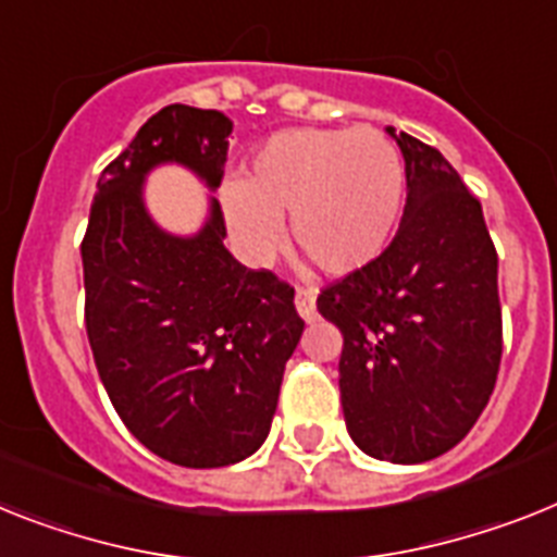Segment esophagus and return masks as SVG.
<instances>
[{"mask_svg":"<svg viewBox=\"0 0 557 557\" xmlns=\"http://www.w3.org/2000/svg\"><path fill=\"white\" fill-rule=\"evenodd\" d=\"M294 302H297V314L302 317L306 322H311L317 317V292L314 288H297V297H294Z\"/></svg>","mask_w":557,"mask_h":557,"instance_id":"1","label":"esophagus"}]
</instances>
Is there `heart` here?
Returning <instances> with one entry per match:
<instances>
[{
	"label": "heart",
	"mask_w": 557,
	"mask_h": 557,
	"mask_svg": "<svg viewBox=\"0 0 557 557\" xmlns=\"http://www.w3.org/2000/svg\"><path fill=\"white\" fill-rule=\"evenodd\" d=\"M405 163L380 129H280L255 149L243 184L223 189L232 243L265 265L286 243L331 277H348L380 260L405 212Z\"/></svg>",
	"instance_id": "1"
}]
</instances>
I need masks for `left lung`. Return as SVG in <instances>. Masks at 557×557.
<instances>
[{"label": "left lung", "mask_w": 557, "mask_h": 557, "mask_svg": "<svg viewBox=\"0 0 557 557\" xmlns=\"http://www.w3.org/2000/svg\"><path fill=\"white\" fill-rule=\"evenodd\" d=\"M408 200L380 260L317 297L343 331L339 394L354 445L422 465L470 433L502 362L498 255L481 203L438 149L387 127Z\"/></svg>", "instance_id": "left-lung-1"}]
</instances>
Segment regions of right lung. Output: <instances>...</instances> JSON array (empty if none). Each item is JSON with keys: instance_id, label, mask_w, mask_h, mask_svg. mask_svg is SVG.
Listing matches in <instances>:
<instances>
[{"instance_id": "add662e5", "label": "right lung", "mask_w": 557, "mask_h": 557, "mask_svg": "<svg viewBox=\"0 0 557 557\" xmlns=\"http://www.w3.org/2000/svg\"><path fill=\"white\" fill-rule=\"evenodd\" d=\"M232 127L218 110L156 112L98 177L82 243L84 322L112 408L147 450L195 470L263 445L306 329L288 283L228 255L218 200L195 235L147 209L144 184L163 163L218 189Z\"/></svg>"}]
</instances>
